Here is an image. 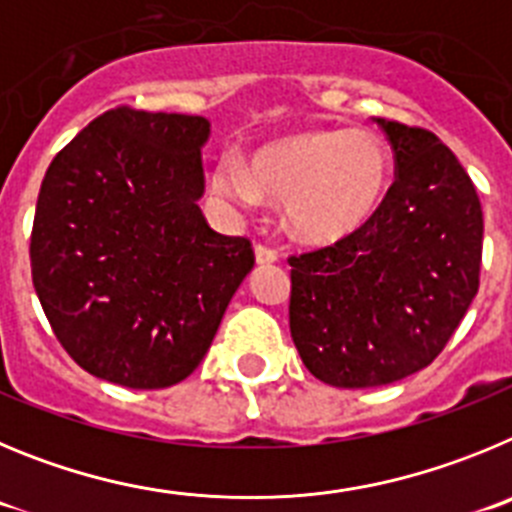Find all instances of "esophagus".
<instances>
[{"label":"esophagus","instance_id":"obj_1","mask_svg":"<svg viewBox=\"0 0 512 512\" xmlns=\"http://www.w3.org/2000/svg\"><path fill=\"white\" fill-rule=\"evenodd\" d=\"M255 260H257V265H273V262H278V252H275L273 247L257 245L255 247Z\"/></svg>","mask_w":512,"mask_h":512}]
</instances>
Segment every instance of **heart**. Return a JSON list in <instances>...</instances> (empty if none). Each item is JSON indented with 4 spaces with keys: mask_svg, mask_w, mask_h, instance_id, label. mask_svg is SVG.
Masks as SVG:
<instances>
[{
    "mask_svg": "<svg viewBox=\"0 0 512 512\" xmlns=\"http://www.w3.org/2000/svg\"><path fill=\"white\" fill-rule=\"evenodd\" d=\"M393 155L367 130H308L267 142L250 165L222 158L211 186L239 206H285V224L308 245H334L365 229L385 204Z\"/></svg>",
    "mask_w": 512,
    "mask_h": 512,
    "instance_id": "obj_1",
    "label": "heart"
}]
</instances>
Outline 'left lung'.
<instances>
[{"instance_id": "left-lung-1", "label": "left lung", "mask_w": 512, "mask_h": 512, "mask_svg": "<svg viewBox=\"0 0 512 512\" xmlns=\"http://www.w3.org/2000/svg\"><path fill=\"white\" fill-rule=\"evenodd\" d=\"M398 178L352 237L290 257V336L313 377L377 388L439 357L480 288L482 206L467 170L421 127L375 117Z\"/></svg>"}]
</instances>
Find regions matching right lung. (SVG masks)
Returning <instances> with one entry per match:
<instances>
[{
	"label": "right lung",
	"mask_w": 512,
	"mask_h": 512,
	"mask_svg": "<svg viewBox=\"0 0 512 512\" xmlns=\"http://www.w3.org/2000/svg\"><path fill=\"white\" fill-rule=\"evenodd\" d=\"M211 122L119 107L55 155L30 239L32 285L76 365L135 390L201 365L255 267L250 239L206 224Z\"/></svg>",
	"instance_id": "1"
}]
</instances>
